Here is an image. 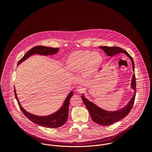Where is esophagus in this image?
I'll return each instance as SVG.
<instances>
[{
    "label": "esophagus",
    "instance_id": "34e87169",
    "mask_svg": "<svg viewBox=\"0 0 152 152\" xmlns=\"http://www.w3.org/2000/svg\"><path fill=\"white\" fill-rule=\"evenodd\" d=\"M76 90L78 93H82L83 91V87H82L81 86H78L77 87H76Z\"/></svg>",
    "mask_w": 152,
    "mask_h": 152
}]
</instances>
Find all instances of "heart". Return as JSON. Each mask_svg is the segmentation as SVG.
<instances>
[{
  "instance_id": "b5f03b06",
  "label": "heart",
  "mask_w": 152,
  "mask_h": 152,
  "mask_svg": "<svg viewBox=\"0 0 152 152\" xmlns=\"http://www.w3.org/2000/svg\"><path fill=\"white\" fill-rule=\"evenodd\" d=\"M102 56L98 52L78 50L73 52L66 62L67 69L72 72L82 70L83 75L90 76L94 73L102 62Z\"/></svg>"
}]
</instances>
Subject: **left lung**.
<instances>
[{"instance_id":"obj_1","label":"left lung","mask_w":152,"mask_h":152,"mask_svg":"<svg viewBox=\"0 0 152 152\" xmlns=\"http://www.w3.org/2000/svg\"><path fill=\"white\" fill-rule=\"evenodd\" d=\"M101 49L104 50V53L106 54L107 56H110L111 57L115 55L118 53H123L126 55H127L129 59L131 60L132 64V70L134 72V75L132 77L131 86L132 90L134 91V94L132 97V99L130 100L126 106L121 108V110L115 111H106L102 109L100 107L97 106L96 104L93 103L92 102L86 99L83 94H82V96L81 98L85 105V106L87 108V110L89 111V113L91 115V117L93 121L99 124L102 126H108L111 125L115 122L120 121V120L123 119L132 110V108L134 105V103L135 101V95H136V79H135V65L133 58L131 57L126 51L123 50V49L118 48V47H107V46H100L99 47ZM102 68L100 69V70Z\"/></svg>"}]
</instances>
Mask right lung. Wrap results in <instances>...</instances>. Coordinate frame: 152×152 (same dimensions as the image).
Wrapping results in <instances>:
<instances>
[{"label":"right lung","mask_w":152,"mask_h":152,"mask_svg":"<svg viewBox=\"0 0 152 152\" xmlns=\"http://www.w3.org/2000/svg\"><path fill=\"white\" fill-rule=\"evenodd\" d=\"M59 48H53L46 46H37L34 47L31 50H29L25 55L21 58L17 64V66L20 64H21L26 59L29 58L31 56L38 54L39 55L43 56H48L56 54L58 52ZM14 93L15 99L18 102L19 107L21 111L23 112L24 115L28 118L33 123L38 124L39 126L48 127V128H57L64 125L67 120L68 115H69V107L70 103V99L73 96V91L68 94L66 100H64L62 106L60 107V109L57 111L56 113L50 114L49 115L46 116H38L26 111L24 108L21 106L17 96L16 93V91L14 86Z\"/></svg>","instance_id":"1"}]
</instances>
